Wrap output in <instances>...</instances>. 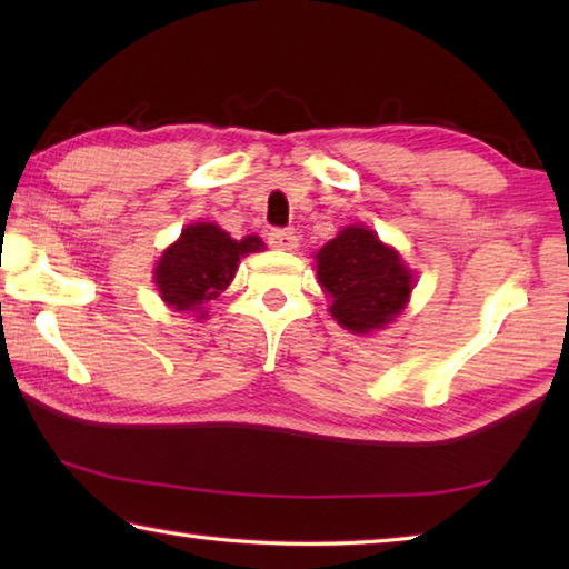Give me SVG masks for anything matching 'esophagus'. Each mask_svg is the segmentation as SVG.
Here are the masks:
<instances>
[{
    "instance_id": "obj_1",
    "label": "esophagus",
    "mask_w": 569,
    "mask_h": 569,
    "mask_svg": "<svg viewBox=\"0 0 569 569\" xmlns=\"http://www.w3.org/2000/svg\"><path fill=\"white\" fill-rule=\"evenodd\" d=\"M268 243L278 250H296L298 248V236L293 230H283V228H276L268 233Z\"/></svg>"
}]
</instances>
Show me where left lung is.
Segmentation results:
<instances>
[{"instance_id":"obj_1","label":"left lung","mask_w":569,"mask_h":569,"mask_svg":"<svg viewBox=\"0 0 569 569\" xmlns=\"http://www.w3.org/2000/svg\"><path fill=\"white\" fill-rule=\"evenodd\" d=\"M316 276L331 298L329 311L351 333H371L407 308L413 273L373 230L346 226L316 253Z\"/></svg>"}]
</instances>
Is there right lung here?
Wrapping results in <instances>:
<instances>
[{
    "mask_svg": "<svg viewBox=\"0 0 569 569\" xmlns=\"http://www.w3.org/2000/svg\"><path fill=\"white\" fill-rule=\"evenodd\" d=\"M263 250V240L246 236L233 240L216 223H192L166 248L156 263V286L160 298L176 311L206 316L203 306L226 291L238 271L240 258Z\"/></svg>",
    "mask_w": 569,
    "mask_h": 569,
    "instance_id": "obj_1",
    "label": "right lung"
}]
</instances>
